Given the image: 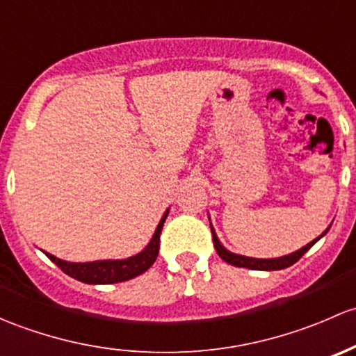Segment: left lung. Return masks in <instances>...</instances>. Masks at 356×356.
<instances>
[{"instance_id": "1", "label": "left lung", "mask_w": 356, "mask_h": 356, "mask_svg": "<svg viewBox=\"0 0 356 356\" xmlns=\"http://www.w3.org/2000/svg\"><path fill=\"white\" fill-rule=\"evenodd\" d=\"M327 229H325V232L322 233L321 236L315 238L314 241H310L309 245H305V247L300 248V250L293 252V254L284 255V257H280V259H252V257H243V255L232 254V252L226 250V248L221 245V241L218 240V236H216L214 228H212V226H211L212 241H214L216 252H218V254H219V257L225 260V262L232 264V266H234V267H247V269H254V270H280V269H286V267L293 266V264H295L296 260L302 259V255L305 254V252L310 250V247H312L315 241L321 240V238L324 236L325 233H327Z\"/></svg>"}]
</instances>
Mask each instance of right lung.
Masks as SVG:
<instances>
[{
  "label": "right lung",
  "instance_id": "right-lung-1",
  "mask_svg": "<svg viewBox=\"0 0 356 356\" xmlns=\"http://www.w3.org/2000/svg\"><path fill=\"white\" fill-rule=\"evenodd\" d=\"M168 218V211L164 212L163 219L157 225L156 233H154L151 243L140 252V254L134 255L130 259L123 260H96V262H86V264H75V262H65V260L56 259L54 255L47 254L49 260H53L65 274L72 276L73 280L82 281L87 284H111V283H122L128 281L131 277L138 276V274L145 273L149 267L156 262L157 254H159V238L161 229H163L164 221Z\"/></svg>",
  "mask_w": 356,
  "mask_h": 356
}]
</instances>
